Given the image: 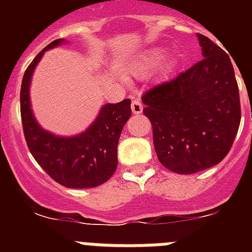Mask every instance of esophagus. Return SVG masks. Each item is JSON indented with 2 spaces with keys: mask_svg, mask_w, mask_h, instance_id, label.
<instances>
[{
  "mask_svg": "<svg viewBox=\"0 0 252 252\" xmlns=\"http://www.w3.org/2000/svg\"><path fill=\"white\" fill-rule=\"evenodd\" d=\"M131 110L135 115H140L142 112V103L139 98L133 99L132 103H131Z\"/></svg>",
  "mask_w": 252,
  "mask_h": 252,
  "instance_id": "esophagus-1",
  "label": "esophagus"
}]
</instances>
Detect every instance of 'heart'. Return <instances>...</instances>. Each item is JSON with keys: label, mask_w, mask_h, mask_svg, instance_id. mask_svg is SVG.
I'll use <instances>...</instances> for the list:
<instances>
[{"label": "heart", "mask_w": 252, "mask_h": 252, "mask_svg": "<svg viewBox=\"0 0 252 252\" xmlns=\"http://www.w3.org/2000/svg\"><path fill=\"white\" fill-rule=\"evenodd\" d=\"M160 58H161V53L160 51H149L144 57L140 58L136 63L130 66L131 74L144 75L149 69L157 65Z\"/></svg>", "instance_id": "heart-1"}]
</instances>
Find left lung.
Returning a JSON list of instances; mask_svg holds the SVG:
<instances>
[{"label":"left lung","instance_id":"left-lung-1","mask_svg":"<svg viewBox=\"0 0 252 252\" xmlns=\"http://www.w3.org/2000/svg\"><path fill=\"white\" fill-rule=\"evenodd\" d=\"M203 59L142 95L161 165L193 174L226 158L240 121L239 86L226 51L197 34Z\"/></svg>","mask_w":252,"mask_h":252}]
</instances>
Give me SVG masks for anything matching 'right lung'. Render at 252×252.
<instances>
[{
  "label": "right lung",
  "mask_w": 252,
  "mask_h": 252,
  "mask_svg": "<svg viewBox=\"0 0 252 252\" xmlns=\"http://www.w3.org/2000/svg\"><path fill=\"white\" fill-rule=\"evenodd\" d=\"M62 43L64 40L58 39L45 46L25 70L20 92L22 128L31 155L49 177L66 188H94L106 183L117 168V145L131 116V101L104 104L90 127L75 136H57L41 128L31 111V75L44 53Z\"/></svg>",
  "instance_id": "add662e5"
}]
</instances>
